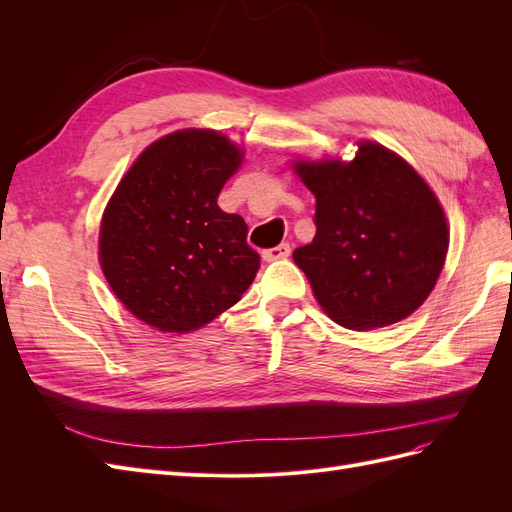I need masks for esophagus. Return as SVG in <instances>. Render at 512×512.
Wrapping results in <instances>:
<instances>
[{"instance_id":"34e87169","label":"esophagus","mask_w":512,"mask_h":512,"mask_svg":"<svg viewBox=\"0 0 512 512\" xmlns=\"http://www.w3.org/2000/svg\"><path fill=\"white\" fill-rule=\"evenodd\" d=\"M288 256H290V245H288V243L275 245V247H271V250H265V252H262V258H265L267 262L282 260V258H288Z\"/></svg>"}]
</instances>
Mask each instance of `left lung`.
Here are the masks:
<instances>
[{
    "instance_id": "1",
    "label": "left lung",
    "mask_w": 512,
    "mask_h": 512,
    "mask_svg": "<svg viewBox=\"0 0 512 512\" xmlns=\"http://www.w3.org/2000/svg\"><path fill=\"white\" fill-rule=\"evenodd\" d=\"M316 237L292 258L337 324L389 327L425 303L448 250L444 211L416 170L376 143L352 162H299Z\"/></svg>"
}]
</instances>
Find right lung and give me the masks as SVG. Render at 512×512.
Wrapping results in <instances>:
<instances>
[{
	"label": "right lung",
	"instance_id": "obj_1",
	"mask_svg": "<svg viewBox=\"0 0 512 512\" xmlns=\"http://www.w3.org/2000/svg\"><path fill=\"white\" fill-rule=\"evenodd\" d=\"M241 151L213 130L149 145L117 185L100 265L117 299L166 333H190L235 305L260 269L247 224L218 207Z\"/></svg>",
	"mask_w": 512,
	"mask_h": 512
}]
</instances>
